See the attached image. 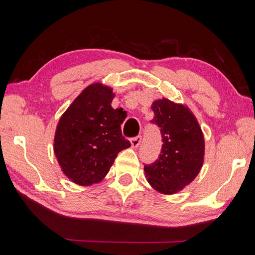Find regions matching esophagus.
Wrapping results in <instances>:
<instances>
[{
	"label": "esophagus",
	"mask_w": 255,
	"mask_h": 255,
	"mask_svg": "<svg viewBox=\"0 0 255 255\" xmlns=\"http://www.w3.org/2000/svg\"><path fill=\"white\" fill-rule=\"evenodd\" d=\"M141 143V136H137V137H133L130 139V144H131V147L133 148H137L139 144Z\"/></svg>",
	"instance_id": "34e87169"
}]
</instances>
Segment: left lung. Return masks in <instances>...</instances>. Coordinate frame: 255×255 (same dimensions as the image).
Returning a JSON list of instances; mask_svg holds the SVG:
<instances>
[{"label":"left lung","mask_w":255,"mask_h":255,"mask_svg":"<svg viewBox=\"0 0 255 255\" xmlns=\"http://www.w3.org/2000/svg\"><path fill=\"white\" fill-rule=\"evenodd\" d=\"M152 123L161 128L163 138L158 159L144 171L147 182L163 195H174L199 174L205 159V138L189 108L163 98L152 103Z\"/></svg>","instance_id":"1"}]
</instances>
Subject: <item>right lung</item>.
<instances>
[{
  "label": "right lung",
  "instance_id": "right-lung-1",
  "mask_svg": "<svg viewBox=\"0 0 255 255\" xmlns=\"http://www.w3.org/2000/svg\"><path fill=\"white\" fill-rule=\"evenodd\" d=\"M114 98L110 86L100 82L90 84L59 119L54 152L63 173L72 182H100L118 153L130 147L122 133L125 111L111 107Z\"/></svg>",
  "mask_w": 255,
  "mask_h": 255
}]
</instances>
